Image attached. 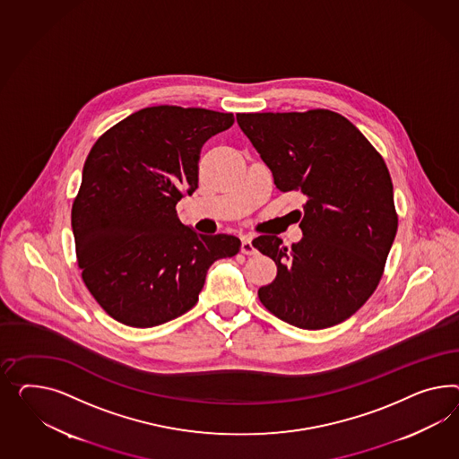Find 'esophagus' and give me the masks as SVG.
<instances>
[{
    "instance_id": "34e87169",
    "label": "esophagus",
    "mask_w": 459,
    "mask_h": 459,
    "mask_svg": "<svg viewBox=\"0 0 459 459\" xmlns=\"http://www.w3.org/2000/svg\"><path fill=\"white\" fill-rule=\"evenodd\" d=\"M240 250H242V254H246V255H252V254L255 252V248H254V244H252V237H242V246H240Z\"/></svg>"
}]
</instances>
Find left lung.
<instances>
[{
	"label": "left lung",
	"mask_w": 459,
	"mask_h": 459,
	"mask_svg": "<svg viewBox=\"0 0 459 459\" xmlns=\"http://www.w3.org/2000/svg\"><path fill=\"white\" fill-rule=\"evenodd\" d=\"M237 124L271 169L281 192L307 200L302 238L252 240L277 265L259 289L265 309L300 329L349 319L371 298L397 232L391 175L383 157L347 118L331 110L237 113Z\"/></svg>",
	"instance_id": "8db88e82"
}]
</instances>
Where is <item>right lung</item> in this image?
<instances>
[{"label":"right lung","mask_w":459,"mask_h":459,"mask_svg":"<svg viewBox=\"0 0 459 459\" xmlns=\"http://www.w3.org/2000/svg\"><path fill=\"white\" fill-rule=\"evenodd\" d=\"M232 113L159 105L107 130L88 153L72 207L76 259L103 310L153 327L197 304L212 264L236 255L234 236H202L175 205L198 186L200 149Z\"/></svg>","instance_id":"add662e5"}]
</instances>
